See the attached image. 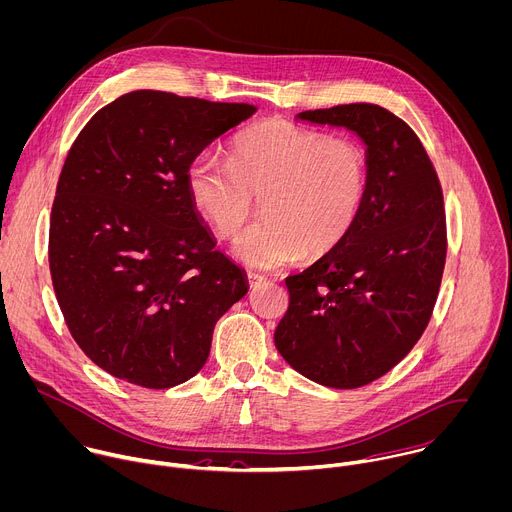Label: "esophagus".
Here are the masks:
<instances>
[{
	"label": "esophagus",
	"instance_id": "esophagus-1",
	"mask_svg": "<svg viewBox=\"0 0 512 512\" xmlns=\"http://www.w3.org/2000/svg\"><path fill=\"white\" fill-rule=\"evenodd\" d=\"M247 279H249V285H251V287H257L259 283L265 281V277L259 275V273H255V271H249V273H247Z\"/></svg>",
	"mask_w": 512,
	"mask_h": 512
}]
</instances>
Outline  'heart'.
<instances>
[{"mask_svg": "<svg viewBox=\"0 0 512 512\" xmlns=\"http://www.w3.org/2000/svg\"><path fill=\"white\" fill-rule=\"evenodd\" d=\"M368 185L370 164L360 142L285 118L239 132L229 160L199 152L185 170L195 211L223 239L239 233L261 197L265 215L233 245L237 259L259 269L335 249L356 227Z\"/></svg>", "mask_w": 512, "mask_h": 512, "instance_id": "b5f03b06", "label": "heart"}]
</instances>
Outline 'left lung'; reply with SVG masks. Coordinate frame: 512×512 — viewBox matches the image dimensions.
Listing matches in <instances>:
<instances>
[{
  "label": "left lung",
  "instance_id": "8db88e82",
  "mask_svg": "<svg viewBox=\"0 0 512 512\" xmlns=\"http://www.w3.org/2000/svg\"><path fill=\"white\" fill-rule=\"evenodd\" d=\"M297 118L354 130L368 146L370 185L352 233L285 279L275 348L321 386L360 388L404 360L432 317L448 245L442 187L416 132L378 104Z\"/></svg>",
  "mask_w": 512,
  "mask_h": 512
}]
</instances>
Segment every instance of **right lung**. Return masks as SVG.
Returning <instances> with one entry per match:
<instances>
[{"instance_id":"add662e5","label":"right lung","mask_w":512,"mask_h":512,"mask_svg":"<svg viewBox=\"0 0 512 512\" xmlns=\"http://www.w3.org/2000/svg\"><path fill=\"white\" fill-rule=\"evenodd\" d=\"M255 106L136 90L100 108L56 187L48 259L66 325L104 372L164 390L207 362L219 317L247 293L185 187L189 160Z\"/></svg>"}]
</instances>
